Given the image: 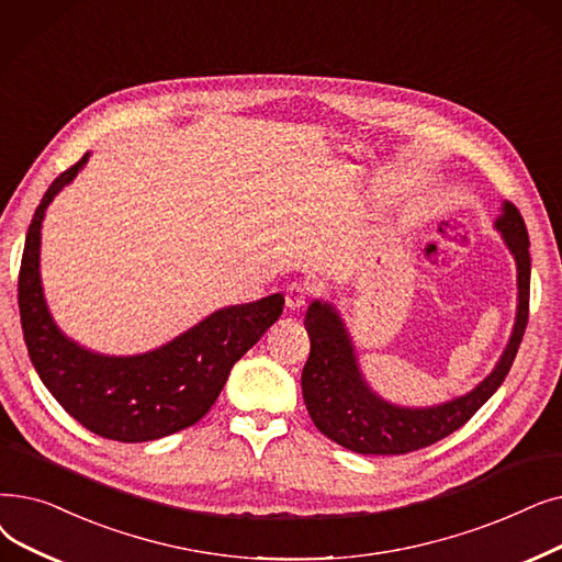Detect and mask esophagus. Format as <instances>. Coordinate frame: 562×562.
<instances>
[{"mask_svg": "<svg viewBox=\"0 0 562 562\" xmlns=\"http://www.w3.org/2000/svg\"><path fill=\"white\" fill-rule=\"evenodd\" d=\"M310 299V286L303 282H291L284 289V305L289 310H301Z\"/></svg>", "mask_w": 562, "mask_h": 562, "instance_id": "obj_1", "label": "esophagus"}]
</instances>
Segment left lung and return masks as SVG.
<instances>
[{
  "label": "left lung",
  "mask_w": 562,
  "mask_h": 562,
  "mask_svg": "<svg viewBox=\"0 0 562 562\" xmlns=\"http://www.w3.org/2000/svg\"><path fill=\"white\" fill-rule=\"evenodd\" d=\"M496 229L517 261L519 305L515 328L492 374L471 393L446 404L411 408L379 397L362 379L353 341L337 310L324 301H314L307 307L305 330L310 335V358L301 376L303 400L314 427L330 441L358 454H406L420 450L467 425L501 387L528 324L530 240L519 209L509 202L503 204Z\"/></svg>",
  "instance_id": "obj_1"
}]
</instances>
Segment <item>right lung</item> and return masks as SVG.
<instances>
[{"label":"right lung","mask_w":562,"mask_h":562,"mask_svg":"<svg viewBox=\"0 0 562 562\" xmlns=\"http://www.w3.org/2000/svg\"><path fill=\"white\" fill-rule=\"evenodd\" d=\"M87 160L89 154L53 181L32 217L18 276L24 345L45 387L82 427L121 443L156 441L206 416L234 362L280 319L284 296L217 310L139 356H103L76 345L57 328L45 305L38 259L45 209Z\"/></svg>","instance_id":"add662e5"}]
</instances>
